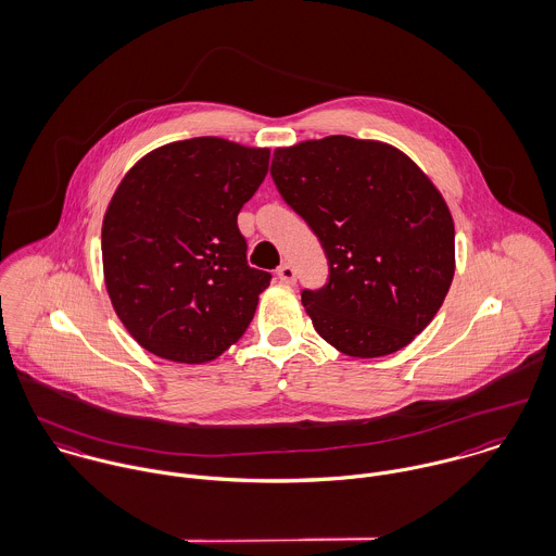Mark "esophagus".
<instances>
[{
    "label": "esophagus",
    "mask_w": 556,
    "mask_h": 556,
    "mask_svg": "<svg viewBox=\"0 0 556 556\" xmlns=\"http://www.w3.org/2000/svg\"><path fill=\"white\" fill-rule=\"evenodd\" d=\"M277 277H279L281 283H294L296 281V270H294L292 264H281L277 268Z\"/></svg>",
    "instance_id": "1"
}]
</instances>
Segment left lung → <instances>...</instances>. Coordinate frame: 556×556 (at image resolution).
Masks as SVG:
<instances>
[{"mask_svg":"<svg viewBox=\"0 0 556 556\" xmlns=\"http://www.w3.org/2000/svg\"><path fill=\"white\" fill-rule=\"evenodd\" d=\"M270 176L329 260V281L301 294L325 341L374 358L434 320L455 270V229L443 195L404 152L331 135L279 148Z\"/></svg>","mask_w":556,"mask_h":556,"instance_id":"left-lung-1","label":"left lung"}]
</instances>
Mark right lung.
Segmentation results:
<instances>
[{
  "instance_id": "right-lung-1",
  "label": "right lung",
  "mask_w": 556,
  "mask_h": 556,
  "mask_svg": "<svg viewBox=\"0 0 556 556\" xmlns=\"http://www.w3.org/2000/svg\"><path fill=\"white\" fill-rule=\"evenodd\" d=\"M268 159L266 148L195 137L146 154L115 189L103 219L105 283L148 352L206 363L247 331L270 273L247 264L238 213Z\"/></svg>"
}]
</instances>
